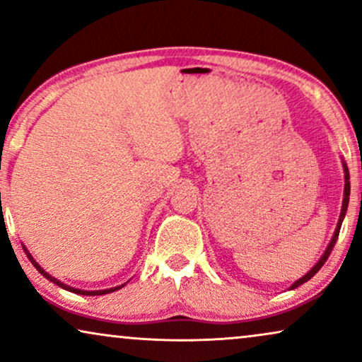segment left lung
Returning <instances> with one entry per match:
<instances>
[{
    "label": "left lung",
    "mask_w": 362,
    "mask_h": 362,
    "mask_svg": "<svg viewBox=\"0 0 362 362\" xmlns=\"http://www.w3.org/2000/svg\"><path fill=\"white\" fill-rule=\"evenodd\" d=\"M343 168H344V197H343V207H341L339 221H338V226H336V230H334V234H333V239H331L329 245L326 247L325 254L321 255V259L318 260V264H316V265L313 267V269H311V270L308 272V274L303 275V276H301V279L296 280L295 284L290 286V290L298 288L300 285H303L305 281H308V280L311 279V276L316 275V272H318V270L321 269V267L325 265V262L328 260V257H329V254H331V250H333V247H334V244H336V240H338L341 224H343V219H344V216H346V211H348V204H349V192H351V185H349V171H348V166H346V163H344V161H343Z\"/></svg>",
    "instance_id": "8db88e82"
}]
</instances>
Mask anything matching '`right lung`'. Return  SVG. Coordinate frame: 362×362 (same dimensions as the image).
Listing matches in <instances>:
<instances>
[{
	"label": "right lung",
	"instance_id": "obj_1",
	"mask_svg": "<svg viewBox=\"0 0 362 362\" xmlns=\"http://www.w3.org/2000/svg\"><path fill=\"white\" fill-rule=\"evenodd\" d=\"M24 252H26L28 259H29V260H31V264H33L34 267H36V270L39 272V274H41V275L44 276V279H47L49 281H54V284H56L57 286H61V288H64V290H69V291H72V293H77V295H90V296H93V295H107V293H112V291H115V290H120V288H122V286H123V285H125V284H123V285L113 286V288H107V290H95V291H87V290H78V288H74V286H69V285H66V284H62V281H61V280L54 279V276H52V275H49V274H47V272H46V270H44V269H42V267H41V265H39L36 260H34V259H33V255H31V254H29V252H28V249H26V247H24Z\"/></svg>",
	"mask_w": 362,
	"mask_h": 362
}]
</instances>
